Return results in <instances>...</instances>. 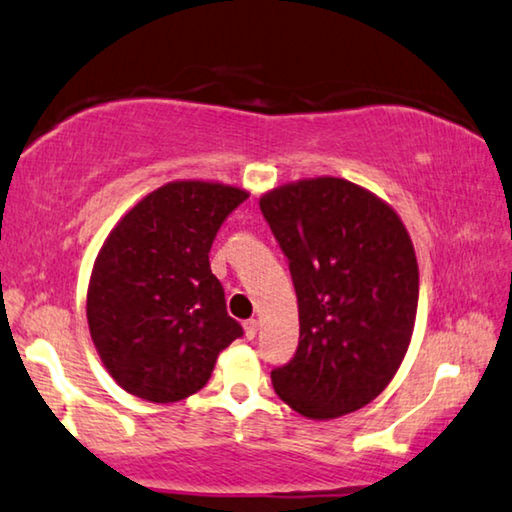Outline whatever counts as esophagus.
Returning <instances> with one entry per match:
<instances>
[{
  "label": "esophagus",
  "instance_id": "34e87169",
  "mask_svg": "<svg viewBox=\"0 0 512 512\" xmlns=\"http://www.w3.org/2000/svg\"><path fill=\"white\" fill-rule=\"evenodd\" d=\"M256 334H258V320L251 318V320L245 322V336L247 338H256Z\"/></svg>",
  "mask_w": 512,
  "mask_h": 512
}]
</instances>
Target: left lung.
Listing matches in <instances>:
<instances>
[{
  "instance_id": "8db88e82",
  "label": "left lung",
  "mask_w": 512,
  "mask_h": 512,
  "mask_svg": "<svg viewBox=\"0 0 512 512\" xmlns=\"http://www.w3.org/2000/svg\"><path fill=\"white\" fill-rule=\"evenodd\" d=\"M288 258L300 345L272 371L283 403L306 419H336L387 389L410 348L419 265L389 203L343 178L297 180L261 196Z\"/></svg>"
}]
</instances>
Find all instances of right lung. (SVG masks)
<instances>
[{
    "instance_id": "right-lung-1",
    "label": "right lung",
    "mask_w": 512,
    "mask_h": 512,
    "mask_svg": "<svg viewBox=\"0 0 512 512\" xmlns=\"http://www.w3.org/2000/svg\"><path fill=\"white\" fill-rule=\"evenodd\" d=\"M233 185L174 180L146 194L93 263L86 318L102 364L132 396L176 403L206 387L242 336L210 270L212 240L247 199Z\"/></svg>"
}]
</instances>
